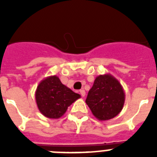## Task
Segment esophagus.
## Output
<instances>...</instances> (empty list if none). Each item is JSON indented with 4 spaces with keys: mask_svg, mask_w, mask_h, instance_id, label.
Listing matches in <instances>:
<instances>
[{
    "mask_svg": "<svg viewBox=\"0 0 157 157\" xmlns=\"http://www.w3.org/2000/svg\"><path fill=\"white\" fill-rule=\"evenodd\" d=\"M80 94H81V95L82 96V97H85V96H86V91H85V90H80Z\"/></svg>",
    "mask_w": 157,
    "mask_h": 157,
    "instance_id": "esophagus-1",
    "label": "esophagus"
}]
</instances>
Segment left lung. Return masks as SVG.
Returning a JSON list of instances; mask_svg holds the SVG:
<instances>
[{"label":"left lung","instance_id":"left-lung-1","mask_svg":"<svg viewBox=\"0 0 157 157\" xmlns=\"http://www.w3.org/2000/svg\"><path fill=\"white\" fill-rule=\"evenodd\" d=\"M124 99V91L119 81L111 74H104L95 78L86 103L98 121H108L121 112Z\"/></svg>","mask_w":157,"mask_h":157}]
</instances>
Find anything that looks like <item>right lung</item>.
<instances>
[{
	"label": "right lung",
	"instance_id": "1",
	"mask_svg": "<svg viewBox=\"0 0 157 157\" xmlns=\"http://www.w3.org/2000/svg\"><path fill=\"white\" fill-rule=\"evenodd\" d=\"M35 98L38 109L43 116L50 119H59L81 95L62 84L57 76H50L39 83Z\"/></svg>",
	"mask_w": 157,
	"mask_h": 157
}]
</instances>
